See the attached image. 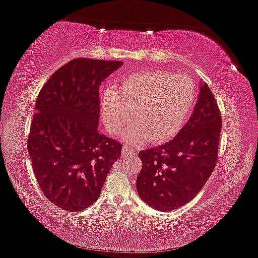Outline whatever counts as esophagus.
I'll return each mask as SVG.
<instances>
[{
    "instance_id": "34e87169",
    "label": "esophagus",
    "mask_w": 258,
    "mask_h": 258,
    "mask_svg": "<svg viewBox=\"0 0 258 258\" xmlns=\"http://www.w3.org/2000/svg\"><path fill=\"white\" fill-rule=\"evenodd\" d=\"M135 154V149H133L132 147L128 146H124L123 147V151H121V156L123 157H130L131 155Z\"/></svg>"
}]
</instances>
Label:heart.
<instances>
[{
	"instance_id": "heart-1",
	"label": "heart",
	"mask_w": 258,
	"mask_h": 258,
	"mask_svg": "<svg viewBox=\"0 0 258 258\" xmlns=\"http://www.w3.org/2000/svg\"><path fill=\"white\" fill-rule=\"evenodd\" d=\"M194 81L166 71L135 73L116 91L101 98V117L110 134L118 133L132 118L125 140L131 145L163 143L180 132L196 100Z\"/></svg>"
}]
</instances>
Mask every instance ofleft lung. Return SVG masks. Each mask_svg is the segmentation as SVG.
Returning a JSON list of instances; mask_svg holds the SVG:
<instances>
[{
	"label": "left lung",
	"instance_id": "1",
	"mask_svg": "<svg viewBox=\"0 0 258 258\" xmlns=\"http://www.w3.org/2000/svg\"><path fill=\"white\" fill-rule=\"evenodd\" d=\"M221 112L206 83H200L198 101L187 123L172 141L142 150L137 190L148 206L175 211L194 199L217 161Z\"/></svg>",
	"mask_w": 258,
	"mask_h": 258
}]
</instances>
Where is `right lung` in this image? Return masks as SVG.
Here are the masks:
<instances>
[{
    "label": "right lung",
    "instance_id": "obj_1",
    "mask_svg": "<svg viewBox=\"0 0 258 258\" xmlns=\"http://www.w3.org/2000/svg\"><path fill=\"white\" fill-rule=\"evenodd\" d=\"M120 61L77 58L53 73L35 103L27 148L45 197L67 212L97 202L121 145L100 133L99 86Z\"/></svg>",
    "mask_w": 258,
    "mask_h": 258
}]
</instances>
